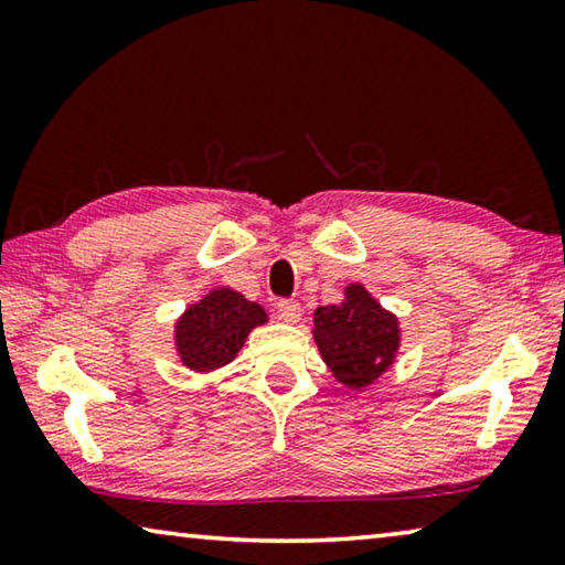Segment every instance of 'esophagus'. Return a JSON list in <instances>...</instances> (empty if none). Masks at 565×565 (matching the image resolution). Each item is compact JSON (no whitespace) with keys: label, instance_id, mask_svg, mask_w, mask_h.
I'll use <instances>...</instances> for the list:
<instances>
[{"label":"esophagus","instance_id":"1","mask_svg":"<svg viewBox=\"0 0 565 565\" xmlns=\"http://www.w3.org/2000/svg\"><path fill=\"white\" fill-rule=\"evenodd\" d=\"M276 309H279V317H281L286 323L299 321V317H301V303L294 301V299H281L279 303H276Z\"/></svg>","mask_w":565,"mask_h":565}]
</instances>
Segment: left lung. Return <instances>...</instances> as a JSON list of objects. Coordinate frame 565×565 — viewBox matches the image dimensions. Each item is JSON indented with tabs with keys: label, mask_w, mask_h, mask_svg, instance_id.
<instances>
[{
	"label": "left lung",
	"mask_w": 565,
	"mask_h": 565,
	"mask_svg": "<svg viewBox=\"0 0 565 565\" xmlns=\"http://www.w3.org/2000/svg\"><path fill=\"white\" fill-rule=\"evenodd\" d=\"M313 341L339 384L366 388L394 363L401 329L361 284H349L343 301L313 311Z\"/></svg>",
	"instance_id": "obj_1"
}]
</instances>
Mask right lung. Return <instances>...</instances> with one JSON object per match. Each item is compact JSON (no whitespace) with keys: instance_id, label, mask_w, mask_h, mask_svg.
Wrapping results in <instances>:
<instances>
[{"instance_id":"1","label":"right lung","mask_w":565,"mask_h":565,"mask_svg":"<svg viewBox=\"0 0 565 565\" xmlns=\"http://www.w3.org/2000/svg\"><path fill=\"white\" fill-rule=\"evenodd\" d=\"M269 321L264 306L246 301L234 289H214L191 303L174 327L177 353L186 369L209 374L236 359L248 331Z\"/></svg>"}]
</instances>
